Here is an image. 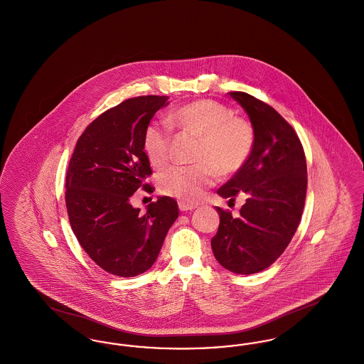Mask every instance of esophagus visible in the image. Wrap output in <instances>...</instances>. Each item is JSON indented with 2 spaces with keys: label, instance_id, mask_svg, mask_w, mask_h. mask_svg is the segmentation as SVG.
Segmentation results:
<instances>
[{
  "label": "esophagus",
  "instance_id": "esophagus-1",
  "mask_svg": "<svg viewBox=\"0 0 364 364\" xmlns=\"http://www.w3.org/2000/svg\"><path fill=\"white\" fill-rule=\"evenodd\" d=\"M178 208H180L181 211H191V210L196 208V205H192V203H188V202L181 200V202H178Z\"/></svg>",
  "mask_w": 364,
  "mask_h": 364
}]
</instances>
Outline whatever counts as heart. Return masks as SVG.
Wrapping results in <instances>:
<instances>
[{
  "label": "heart",
  "mask_w": 364,
  "mask_h": 364,
  "mask_svg": "<svg viewBox=\"0 0 364 364\" xmlns=\"http://www.w3.org/2000/svg\"><path fill=\"white\" fill-rule=\"evenodd\" d=\"M169 122L184 132L196 135L200 143L196 165H174L158 176L164 195L184 202L198 200L218 173H236L242 169L254 147V129L242 117L217 101L198 100L171 113ZM143 150L156 168L165 166L172 156V135L166 125L150 122L143 134Z\"/></svg>",
  "instance_id": "heart-1"
}]
</instances>
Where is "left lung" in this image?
<instances>
[{
    "mask_svg": "<svg viewBox=\"0 0 364 364\" xmlns=\"http://www.w3.org/2000/svg\"><path fill=\"white\" fill-rule=\"evenodd\" d=\"M254 129V147L242 169L217 193L247 200L240 215L215 208L220 214L211 239L215 259L236 274H254L278 259L299 226L307 191V164L300 139L282 116L255 97L233 91Z\"/></svg>",
    "mask_w": 364,
    "mask_h": 364,
    "instance_id": "8db88e82",
    "label": "left lung"
}]
</instances>
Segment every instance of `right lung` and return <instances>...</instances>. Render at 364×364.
<instances>
[{"mask_svg":"<svg viewBox=\"0 0 364 364\" xmlns=\"http://www.w3.org/2000/svg\"><path fill=\"white\" fill-rule=\"evenodd\" d=\"M169 97L127 100L91 122L70 161L65 203L72 230L105 272L135 277L156 260L169 228L178 217L177 202L159 196L140 214L129 199L151 174L143 134Z\"/></svg>","mask_w":364,"mask_h":364,"instance_id":"1","label":"right lung"}]
</instances>
